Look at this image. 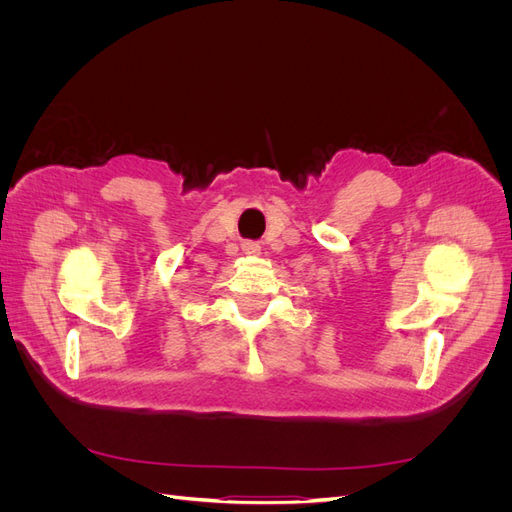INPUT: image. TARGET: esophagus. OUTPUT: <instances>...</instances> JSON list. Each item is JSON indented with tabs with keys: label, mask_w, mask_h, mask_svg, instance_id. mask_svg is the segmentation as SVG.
Segmentation results:
<instances>
[{
	"label": "esophagus",
	"mask_w": 512,
	"mask_h": 512,
	"mask_svg": "<svg viewBox=\"0 0 512 512\" xmlns=\"http://www.w3.org/2000/svg\"><path fill=\"white\" fill-rule=\"evenodd\" d=\"M247 250H252V252H258V250H256V247H254V245H247Z\"/></svg>",
	"instance_id": "1"
}]
</instances>
